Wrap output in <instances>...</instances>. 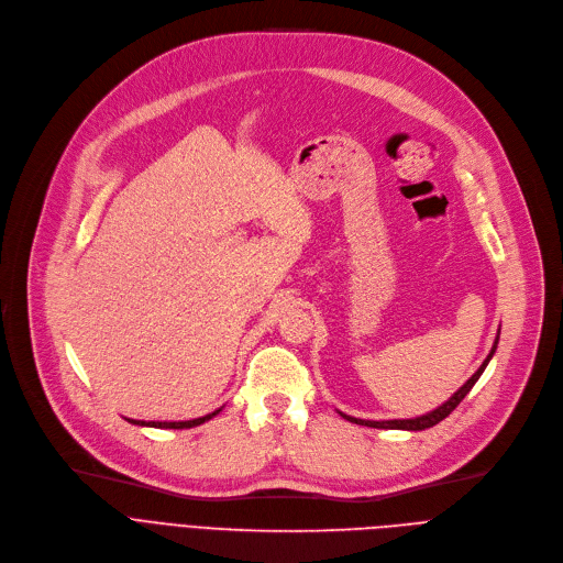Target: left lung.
Wrapping results in <instances>:
<instances>
[{"label":"left lung","instance_id":"left-lung-1","mask_svg":"<svg viewBox=\"0 0 563 563\" xmlns=\"http://www.w3.org/2000/svg\"><path fill=\"white\" fill-rule=\"evenodd\" d=\"M495 347H498V339H495V343H493V347H490V352H488V356L484 358V363L482 366L477 368V373L461 386L452 398L448 400V402H443L439 409H434V411H429V413H424V416H418V418H407V420H361V418H352V416H345V413H341L345 420H350V422H356V424H366V427H375V429H407V432H420V429H427V427H434V424H439L443 418H448L456 407H459V402L466 398V395L471 393V388L475 386V382L482 377V373H484V368L488 366V361H490V356L495 354Z\"/></svg>","mask_w":563,"mask_h":563}]
</instances>
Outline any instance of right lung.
Segmentation results:
<instances>
[{
  "label": "right lung",
  "instance_id": "obj_1",
  "mask_svg": "<svg viewBox=\"0 0 563 563\" xmlns=\"http://www.w3.org/2000/svg\"><path fill=\"white\" fill-rule=\"evenodd\" d=\"M218 411H220V409H218ZM218 411L207 413V416H202V418L179 420V422H158V420H150V422H145V420H131V418H126V420H129V422H134V424H141V427H158V429H190V427H197V424H202V422L211 420Z\"/></svg>",
  "mask_w": 563,
  "mask_h": 563
}]
</instances>
